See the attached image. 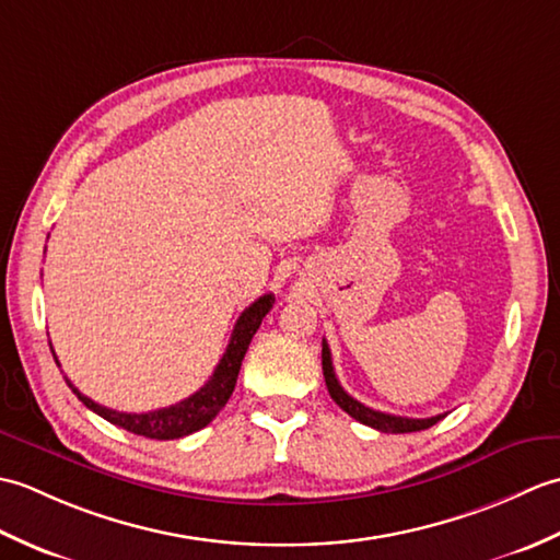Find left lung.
Wrapping results in <instances>:
<instances>
[{
    "label": "left lung",
    "mask_w": 560,
    "mask_h": 560,
    "mask_svg": "<svg viewBox=\"0 0 560 560\" xmlns=\"http://www.w3.org/2000/svg\"><path fill=\"white\" fill-rule=\"evenodd\" d=\"M323 373H325V383H327V389H329L331 399H335L339 407L347 411L349 416H353L355 421L371 425V428H375V431H383V433H413V431H423V428L435 425L440 419H445V413L431 416V419H407V416H395V413L375 411L371 407H365V404L355 401L339 385V380L335 375V368H331V353H329L327 341H323Z\"/></svg>",
    "instance_id": "obj_1"
}]
</instances>
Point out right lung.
Masks as SVG:
<instances>
[{"instance_id":"right-lung-1","label":"right lung","mask_w":560,"mask_h":560,"mask_svg":"<svg viewBox=\"0 0 560 560\" xmlns=\"http://www.w3.org/2000/svg\"><path fill=\"white\" fill-rule=\"evenodd\" d=\"M271 305H273V295L267 293V295H259V299L249 307H245L243 315L237 317L229 347H225L223 359L219 361L217 371H213V375L209 377V383L205 387H199L192 397L177 401L173 407H163L147 413H125V411L101 407V404L89 399L86 395H81V392L71 385V380H67V385L91 411H96L105 421L120 425L129 433L156 438V440L185 438L189 433L199 431V428H205L207 423H211L213 416L225 407V401H229V397L235 389V380H237V373H241L249 341H253L261 319H265V315L271 311Z\"/></svg>"}]
</instances>
